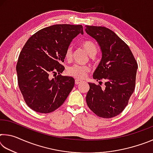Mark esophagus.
<instances>
[{"label":"esophagus","instance_id":"1","mask_svg":"<svg viewBox=\"0 0 153 153\" xmlns=\"http://www.w3.org/2000/svg\"><path fill=\"white\" fill-rule=\"evenodd\" d=\"M82 81V80H80V79H76V80H75V84H76V85H77V84H80V83H81Z\"/></svg>","mask_w":153,"mask_h":153}]
</instances>
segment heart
Returning <instances> with one entry per match:
<instances>
[{
    "label": "heart",
    "mask_w": 153,
    "mask_h": 153,
    "mask_svg": "<svg viewBox=\"0 0 153 153\" xmlns=\"http://www.w3.org/2000/svg\"><path fill=\"white\" fill-rule=\"evenodd\" d=\"M82 46L90 56L97 55L98 48L97 45L90 40H86L82 43ZM73 53V49L71 46H69L65 51V58L67 60H70ZM90 70L89 66L84 65L75 64L69 67L67 69V74L76 79H83L86 76Z\"/></svg>",
    "instance_id": "1"
}]
</instances>
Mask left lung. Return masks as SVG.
<instances>
[{"label": "left lung", "mask_w": 153, "mask_h": 153, "mask_svg": "<svg viewBox=\"0 0 153 153\" xmlns=\"http://www.w3.org/2000/svg\"><path fill=\"white\" fill-rule=\"evenodd\" d=\"M86 32L97 41L102 59L93 74L97 81L105 80V88L88 83L87 105L98 117L118 115L128 104L135 89L138 63L128 45L108 28L86 25Z\"/></svg>", "instance_id": "1"}]
</instances>
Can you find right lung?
Masks as SVG:
<instances>
[{
    "label": "right lung",
    "instance_id": "1",
    "mask_svg": "<svg viewBox=\"0 0 153 153\" xmlns=\"http://www.w3.org/2000/svg\"><path fill=\"white\" fill-rule=\"evenodd\" d=\"M83 32L82 25L56 24L43 28L27 40L18 58L17 81L25 103L36 112L48 113L63 104L73 89L72 77L61 74L65 51ZM58 75L51 79L50 75Z\"/></svg>",
    "mask_w": 153,
    "mask_h": 153
}]
</instances>
